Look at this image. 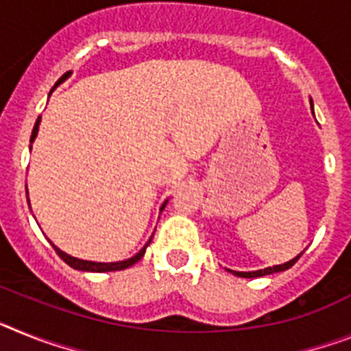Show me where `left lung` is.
Segmentation results:
<instances>
[{
    "label": "left lung",
    "mask_w": 351,
    "mask_h": 351,
    "mask_svg": "<svg viewBox=\"0 0 351 351\" xmlns=\"http://www.w3.org/2000/svg\"><path fill=\"white\" fill-rule=\"evenodd\" d=\"M312 103V99H311ZM302 255V253H300ZM300 255H296L294 258H291L289 262H284V264H278V266H271V267H264V269H257V271H232L228 269L232 273V275L235 276H243V278H255V276H264V275H273V273H280V271H285L289 269L291 266H293L294 262L298 261Z\"/></svg>",
    "instance_id": "obj_1"
}]
</instances>
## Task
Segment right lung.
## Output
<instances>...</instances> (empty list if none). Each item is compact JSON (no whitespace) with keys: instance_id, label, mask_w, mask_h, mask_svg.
<instances>
[{"instance_id":"1","label":"right lung","mask_w":351,"mask_h":351,"mask_svg":"<svg viewBox=\"0 0 351 351\" xmlns=\"http://www.w3.org/2000/svg\"><path fill=\"white\" fill-rule=\"evenodd\" d=\"M69 75H71V71H69V73H66V75H64V76H62V78L57 82V84L53 85V89L49 90V96H51L53 90L57 89V87L62 84V82H66L67 78H69ZM39 125H40V116L37 117V121H35L34 130H32V137H30V143H32V144H34L35 137H37V134H39ZM32 144H30V149H32ZM26 194H28V191H26ZM166 203H167V199H166V202H164V203H162L160 212L164 210V207H166ZM28 205H30V198H28ZM49 243H51V241H49ZM149 243H152V239H149L148 243L144 244L143 248H141L139 252L135 253L134 257L126 258V261H119V262H94V261H84V258L71 257V255H67L66 252H62L60 248H57V246H55V244H53V243H51V246H53V250H55V252L58 253V257H60L62 261L66 262V264H69V266L73 267V269L89 271V273H107V271H121V269H126V267L134 266L135 262H139L141 258H143L144 252H146V248H148V246H149Z\"/></svg>"}]
</instances>
